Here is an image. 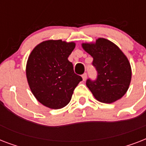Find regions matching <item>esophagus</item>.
<instances>
[{"mask_svg": "<svg viewBox=\"0 0 146 146\" xmlns=\"http://www.w3.org/2000/svg\"><path fill=\"white\" fill-rule=\"evenodd\" d=\"M82 80H83V81H86V78H87V73H83L82 76Z\"/></svg>", "mask_w": 146, "mask_h": 146, "instance_id": "1", "label": "esophagus"}]
</instances>
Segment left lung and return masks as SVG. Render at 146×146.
Returning <instances> with one entry per match:
<instances>
[{
	"label": "left lung",
	"instance_id": "obj_1",
	"mask_svg": "<svg viewBox=\"0 0 146 146\" xmlns=\"http://www.w3.org/2000/svg\"><path fill=\"white\" fill-rule=\"evenodd\" d=\"M82 48L93 57L96 80L86 86L98 101L110 104L124 96L131 81V66L127 57L113 42L98 38L95 44L83 43Z\"/></svg>",
	"mask_w": 146,
	"mask_h": 146
}]
</instances>
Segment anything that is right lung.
Here are the masks:
<instances>
[{
  "label": "right lung",
  "instance_id": "right-lung-1",
  "mask_svg": "<svg viewBox=\"0 0 146 146\" xmlns=\"http://www.w3.org/2000/svg\"><path fill=\"white\" fill-rule=\"evenodd\" d=\"M74 48L73 42L48 40L38 44L31 52L26 77L34 96L44 106L52 109L66 106L82 80L68 60Z\"/></svg>",
  "mask_w": 146,
  "mask_h": 146
}]
</instances>
